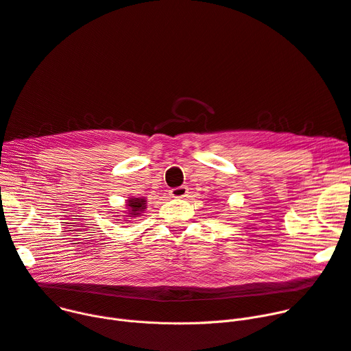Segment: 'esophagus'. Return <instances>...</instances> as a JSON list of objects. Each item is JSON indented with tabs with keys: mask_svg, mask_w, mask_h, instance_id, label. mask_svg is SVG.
I'll use <instances>...</instances> for the list:
<instances>
[{
	"mask_svg": "<svg viewBox=\"0 0 351 351\" xmlns=\"http://www.w3.org/2000/svg\"><path fill=\"white\" fill-rule=\"evenodd\" d=\"M169 195L175 199H183V197L188 196V188H186V186H179V188L171 189Z\"/></svg>",
	"mask_w": 351,
	"mask_h": 351,
	"instance_id": "esophagus-1",
	"label": "esophagus"
}]
</instances>
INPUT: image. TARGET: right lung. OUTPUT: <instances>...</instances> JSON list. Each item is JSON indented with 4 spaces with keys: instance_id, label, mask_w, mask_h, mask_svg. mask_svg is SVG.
<instances>
[{
    "instance_id": "1",
    "label": "right lung",
    "mask_w": 351,
    "mask_h": 351,
    "mask_svg": "<svg viewBox=\"0 0 351 351\" xmlns=\"http://www.w3.org/2000/svg\"><path fill=\"white\" fill-rule=\"evenodd\" d=\"M127 217L132 219V217H138L141 213H144V210L147 208V200L145 197H132L130 200H127ZM130 221V220H125Z\"/></svg>"
}]
</instances>
